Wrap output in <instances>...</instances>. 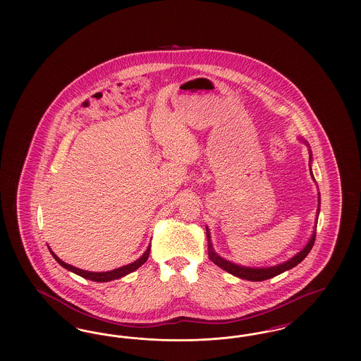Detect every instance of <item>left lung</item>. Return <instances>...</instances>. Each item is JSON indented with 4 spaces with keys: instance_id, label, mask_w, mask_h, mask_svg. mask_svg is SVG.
Returning <instances> with one entry per match:
<instances>
[{
    "instance_id": "1",
    "label": "left lung",
    "mask_w": 361,
    "mask_h": 361,
    "mask_svg": "<svg viewBox=\"0 0 361 361\" xmlns=\"http://www.w3.org/2000/svg\"><path fill=\"white\" fill-rule=\"evenodd\" d=\"M300 140H302V139H300ZM303 142L309 146V143H307L306 140H303ZM311 157H312V155H311V152H310V164H311ZM310 166H311V165H310ZM310 173H311V169H310ZM311 177H312V180H315L314 176H312V173H311ZM319 207H321V196H319V193H318L317 219H318V215H319ZM315 228H317V226H315ZM206 231L207 240H208V257H209V259H211L215 265H218L219 268L224 269L226 272H228V274H231V275L237 276V277H240V279L249 280V281H262V280H268V279H272V277L280 275V274H283V272H286V271H288V269H292L293 267H296L299 262H302L305 258L307 257V255H309L310 250H311V247H312V245H314V240H315V230H314V233H312L311 238H310L309 242H307V245H306L299 253H296L293 257L290 258L288 261L281 262V264H277L275 267L249 268V267L237 265V264H234V262H231V261H227V259H224V258L221 257V256H218V255L215 253L214 247H212V242H211V235H209L208 227H207Z\"/></svg>"
}]
</instances>
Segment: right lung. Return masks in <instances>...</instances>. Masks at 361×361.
Instances as JSON below:
<instances>
[{"label": "right lung", "mask_w": 361, "mask_h": 361, "mask_svg": "<svg viewBox=\"0 0 361 361\" xmlns=\"http://www.w3.org/2000/svg\"><path fill=\"white\" fill-rule=\"evenodd\" d=\"M150 247H152V246L149 245L147 249H146V252L142 255V257L137 258V261H134V262H131V264H128V265L121 267V268H118V269L108 271V272H89V271L78 269V268H75V267H73V265H69V264L63 262L56 255H54V252H51V249H50V252H51L52 257L55 258V261H56L59 265H62L63 268H66L70 272H73V274H75V275L81 276V277L87 279V280H92V281L105 283V281H111V280L121 279L123 276L128 275V274L137 271V268H139L142 264H145V262L147 261L149 255H150Z\"/></svg>", "instance_id": "right-lung-1"}]
</instances>
